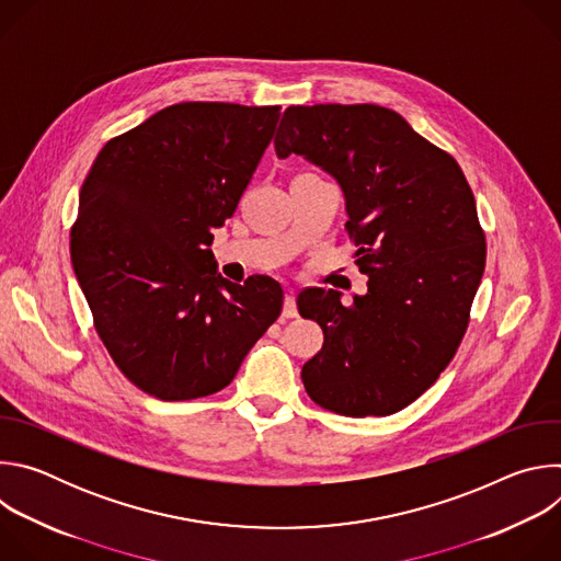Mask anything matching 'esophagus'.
<instances>
[{
  "label": "esophagus",
  "instance_id": "34e87169",
  "mask_svg": "<svg viewBox=\"0 0 561 561\" xmlns=\"http://www.w3.org/2000/svg\"><path fill=\"white\" fill-rule=\"evenodd\" d=\"M282 314H284L286 319H290V317H297V301H295V293H293V290H288V293H286V297H284V308H282Z\"/></svg>",
  "mask_w": 561,
  "mask_h": 561
}]
</instances>
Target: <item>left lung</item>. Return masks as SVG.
Here are the masks:
<instances>
[{
	"mask_svg": "<svg viewBox=\"0 0 561 561\" xmlns=\"http://www.w3.org/2000/svg\"><path fill=\"white\" fill-rule=\"evenodd\" d=\"M277 157L329 173L368 290L308 288L299 314L324 331L301 368L314 404L346 417H383L426 392L453 359L484 275L486 239L455 159L375 104L288 106Z\"/></svg>",
	"mask_w": 561,
	"mask_h": 561,
	"instance_id": "8db88e82",
	"label": "left lung"
}]
</instances>
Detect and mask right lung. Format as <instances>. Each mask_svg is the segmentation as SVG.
Listing matches in <instances>:
<instances>
[{
  "label": "right lung",
  "mask_w": 561,
  "mask_h": 561,
  "mask_svg": "<svg viewBox=\"0 0 561 561\" xmlns=\"http://www.w3.org/2000/svg\"><path fill=\"white\" fill-rule=\"evenodd\" d=\"M277 119L279 106H169L111 139L79 191L75 277L117 368L164 402L228 386L282 312L275 279L232 284L210 251Z\"/></svg>",
  "instance_id": "right-lung-1"
}]
</instances>
